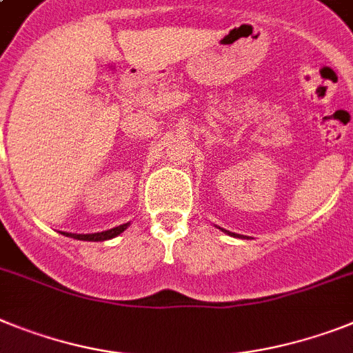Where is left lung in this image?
Listing matches in <instances>:
<instances>
[{"instance_id":"obj_1","label":"left lung","mask_w":353,"mask_h":353,"mask_svg":"<svg viewBox=\"0 0 353 353\" xmlns=\"http://www.w3.org/2000/svg\"><path fill=\"white\" fill-rule=\"evenodd\" d=\"M224 232H226V230H224ZM226 233H228V232H226Z\"/></svg>"}]
</instances>
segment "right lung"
I'll list each match as a JSON object with an SVG mask.
<instances>
[{"label":"right lung","instance_id":"add662e5","mask_svg":"<svg viewBox=\"0 0 353 353\" xmlns=\"http://www.w3.org/2000/svg\"><path fill=\"white\" fill-rule=\"evenodd\" d=\"M129 226V222L127 224H121V226L112 228V230H108V232L102 233H90V235H79V233H64L68 236H73V239H79V241H91V242H99V241H108V239H112V236L120 235L125 228Z\"/></svg>","mask_w":353,"mask_h":353}]
</instances>
